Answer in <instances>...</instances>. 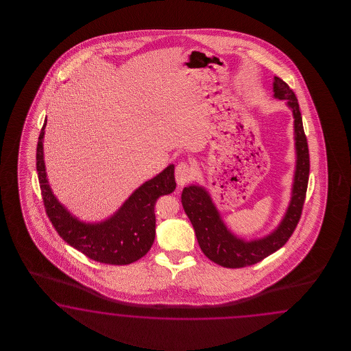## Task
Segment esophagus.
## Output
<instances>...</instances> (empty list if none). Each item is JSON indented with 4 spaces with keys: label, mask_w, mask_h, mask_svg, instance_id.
Listing matches in <instances>:
<instances>
[{
    "label": "esophagus",
    "mask_w": 351,
    "mask_h": 351,
    "mask_svg": "<svg viewBox=\"0 0 351 351\" xmlns=\"http://www.w3.org/2000/svg\"><path fill=\"white\" fill-rule=\"evenodd\" d=\"M194 176V170L189 163L186 162H181L176 166L175 170V178L180 186H184L185 184H188Z\"/></svg>",
    "instance_id": "esophagus-1"
}]
</instances>
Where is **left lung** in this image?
Listing matches in <instances>:
<instances>
[{
	"label": "left lung",
	"mask_w": 351,
	"mask_h": 351,
	"mask_svg": "<svg viewBox=\"0 0 351 351\" xmlns=\"http://www.w3.org/2000/svg\"><path fill=\"white\" fill-rule=\"evenodd\" d=\"M273 91L274 97L279 100H286V106L292 110L296 152V166L291 201L288 203L283 219L278 223L276 229L263 238L245 241L235 235L223 223L221 213L217 210L211 194L206 188L191 184L189 186H185L181 194L184 211L188 215L194 228L197 241L203 254L213 260V263L223 267L237 269L254 265L267 256L274 254L280 247L286 245L301 217L310 170L308 141L304 132L302 117L295 93L279 77H274Z\"/></svg>",
	"instance_id": "obj_1"
}]
</instances>
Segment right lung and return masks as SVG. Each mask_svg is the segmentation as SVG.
Wrapping results in <instances>:
<instances>
[{
    "label": "right lung",
    "instance_id": "obj_1",
    "mask_svg": "<svg viewBox=\"0 0 351 351\" xmlns=\"http://www.w3.org/2000/svg\"><path fill=\"white\" fill-rule=\"evenodd\" d=\"M47 119L40 132L36 165L45 210L55 230L64 241L97 263L128 265L147 255L156 237L154 206L160 195L175 191V166L170 165L156 178L145 181L125 203L99 223H86L58 201L47 180L43 160V136Z\"/></svg>",
    "mask_w": 351,
    "mask_h": 351
}]
</instances>
